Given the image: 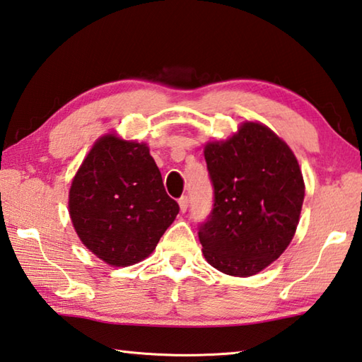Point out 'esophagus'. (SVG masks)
<instances>
[{
	"instance_id": "esophagus-1",
	"label": "esophagus",
	"mask_w": 362,
	"mask_h": 362,
	"mask_svg": "<svg viewBox=\"0 0 362 362\" xmlns=\"http://www.w3.org/2000/svg\"><path fill=\"white\" fill-rule=\"evenodd\" d=\"M188 204H189V201H188V196H182V198L179 199L180 212H187V209H188Z\"/></svg>"
}]
</instances>
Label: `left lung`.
<instances>
[{
    "instance_id": "1",
    "label": "left lung",
    "mask_w": 362,
    "mask_h": 362,
    "mask_svg": "<svg viewBox=\"0 0 362 362\" xmlns=\"http://www.w3.org/2000/svg\"><path fill=\"white\" fill-rule=\"evenodd\" d=\"M214 209L199 225L210 266L234 277L267 267L290 245L304 202L294 153L261 123L247 122L223 142L204 148Z\"/></svg>"
}]
</instances>
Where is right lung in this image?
<instances>
[{
	"mask_svg": "<svg viewBox=\"0 0 362 362\" xmlns=\"http://www.w3.org/2000/svg\"><path fill=\"white\" fill-rule=\"evenodd\" d=\"M179 210L147 144L115 134L95 142L69 189L71 221L82 244L115 267L146 259Z\"/></svg>",
	"mask_w": 362,
	"mask_h": 362,
	"instance_id": "1",
	"label": "right lung"
}]
</instances>
